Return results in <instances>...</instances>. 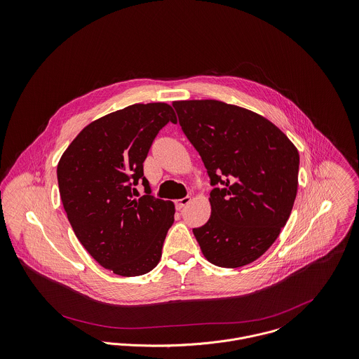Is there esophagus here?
I'll return each mask as SVG.
<instances>
[{
  "instance_id": "1",
  "label": "esophagus",
  "mask_w": 359,
  "mask_h": 359,
  "mask_svg": "<svg viewBox=\"0 0 359 359\" xmlns=\"http://www.w3.org/2000/svg\"><path fill=\"white\" fill-rule=\"evenodd\" d=\"M190 201H191V197H184V198L179 199L177 202H176V208L177 209H183L186 205H189L190 203Z\"/></svg>"
}]
</instances>
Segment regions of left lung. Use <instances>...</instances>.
Wrapping results in <instances>:
<instances>
[{"mask_svg": "<svg viewBox=\"0 0 359 359\" xmlns=\"http://www.w3.org/2000/svg\"><path fill=\"white\" fill-rule=\"evenodd\" d=\"M210 179V217L193 233L215 266L237 269L278 238L297 194L299 153L264 117L219 100L173 102Z\"/></svg>", "mask_w": 359, "mask_h": 359, "instance_id": "left-lung-1", "label": "left lung"}]
</instances>
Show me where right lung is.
I'll return each instance as SVG.
<instances>
[{"mask_svg":"<svg viewBox=\"0 0 359 359\" xmlns=\"http://www.w3.org/2000/svg\"><path fill=\"white\" fill-rule=\"evenodd\" d=\"M176 121L166 103L128 106L85 126L57 163L60 198L77 238L117 276H143L160 262L175 205L151 196L143 162L161 129ZM139 181L147 194L135 199Z\"/></svg>","mask_w":359,"mask_h":359,"instance_id":"add662e5","label":"right lung"}]
</instances>
